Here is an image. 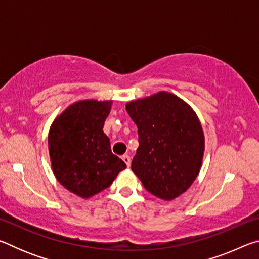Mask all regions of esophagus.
I'll return each instance as SVG.
<instances>
[{"label": "esophagus", "instance_id": "esophagus-1", "mask_svg": "<svg viewBox=\"0 0 259 259\" xmlns=\"http://www.w3.org/2000/svg\"><path fill=\"white\" fill-rule=\"evenodd\" d=\"M122 160L124 161V163H125L126 165L130 166V164H131V159H130L129 155H123V156H122Z\"/></svg>", "mask_w": 259, "mask_h": 259}]
</instances>
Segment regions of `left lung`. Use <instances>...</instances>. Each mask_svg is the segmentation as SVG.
Returning a JSON list of instances; mask_svg holds the SVG:
<instances>
[{"label": "left lung", "mask_w": 259, "mask_h": 259, "mask_svg": "<svg viewBox=\"0 0 259 259\" xmlns=\"http://www.w3.org/2000/svg\"><path fill=\"white\" fill-rule=\"evenodd\" d=\"M125 109L138 128L139 146L131 170L156 198H177L202 165L204 135L198 115L165 91L130 102Z\"/></svg>", "instance_id": "left-lung-1"}]
</instances>
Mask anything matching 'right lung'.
<instances>
[{
	"label": "right lung",
	"mask_w": 259,
	"mask_h": 259,
	"mask_svg": "<svg viewBox=\"0 0 259 259\" xmlns=\"http://www.w3.org/2000/svg\"><path fill=\"white\" fill-rule=\"evenodd\" d=\"M112 100L72 104L56 117L48 136L52 171L65 188L83 199L107 188L126 165L111 151L104 122Z\"/></svg>",
	"instance_id": "obj_1"
}]
</instances>
